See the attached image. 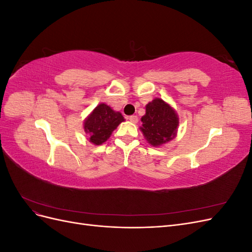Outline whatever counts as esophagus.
I'll return each mask as SVG.
<instances>
[{
	"label": "esophagus",
	"instance_id": "1",
	"mask_svg": "<svg viewBox=\"0 0 252 252\" xmlns=\"http://www.w3.org/2000/svg\"><path fill=\"white\" fill-rule=\"evenodd\" d=\"M128 120L130 121L131 123H133V124H136V123H138V117H136V116H130V117L128 118Z\"/></svg>",
	"mask_w": 252,
	"mask_h": 252
}]
</instances>
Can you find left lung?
<instances>
[{
  "mask_svg": "<svg viewBox=\"0 0 252 252\" xmlns=\"http://www.w3.org/2000/svg\"><path fill=\"white\" fill-rule=\"evenodd\" d=\"M144 138L154 147L172 141L178 133L180 119L171 105L156 97L146 105V113L141 119Z\"/></svg>",
  "mask_w": 252,
  "mask_h": 252,
  "instance_id": "obj_1",
  "label": "left lung"
}]
</instances>
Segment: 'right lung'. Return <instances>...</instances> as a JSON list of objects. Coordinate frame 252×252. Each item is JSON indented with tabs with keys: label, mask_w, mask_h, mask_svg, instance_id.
Here are the masks:
<instances>
[{
	"label": "right lung",
	"mask_w": 252,
	"mask_h": 252,
	"mask_svg": "<svg viewBox=\"0 0 252 252\" xmlns=\"http://www.w3.org/2000/svg\"><path fill=\"white\" fill-rule=\"evenodd\" d=\"M124 121L121 112L113 110L107 104L101 103L84 121V131L88 134V141L91 144L102 145Z\"/></svg>",
	"instance_id": "right-lung-1"
}]
</instances>
